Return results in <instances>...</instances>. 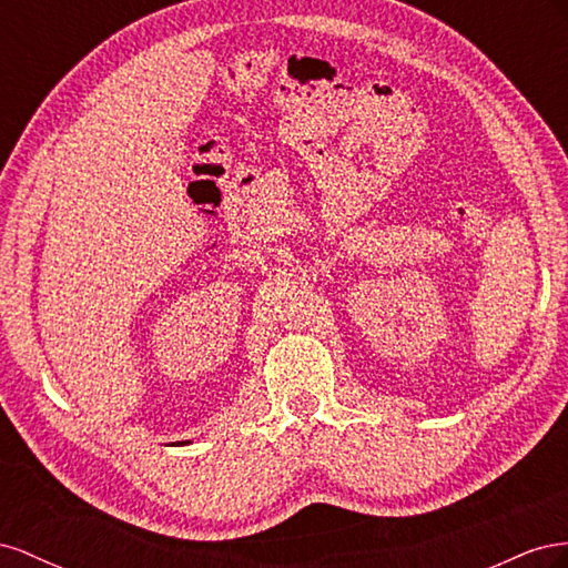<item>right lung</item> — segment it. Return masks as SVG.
<instances>
[{"label":"right lung","instance_id":"right-lung-1","mask_svg":"<svg viewBox=\"0 0 568 568\" xmlns=\"http://www.w3.org/2000/svg\"><path fill=\"white\" fill-rule=\"evenodd\" d=\"M181 445H190V440H187V443H181Z\"/></svg>","mask_w":568,"mask_h":568}]
</instances>
